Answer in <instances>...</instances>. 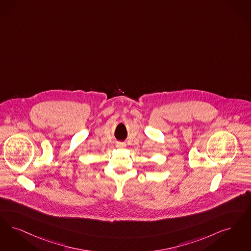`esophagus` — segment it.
<instances>
[{
	"label": "esophagus",
	"mask_w": 251,
	"mask_h": 251,
	"mask_svg": "<svg viewBox=\"0 0 251 251\" xmlns=\"http://www.w3.org/2000/svg\"><path fill=\"white\" fill-rule=\"evenodd\" d=\"M124 146H125V145L122 144V143H119V144H118V147H119V148H123Z\"/></svg>",
	"instance_id": "1"
}]
</instances>
